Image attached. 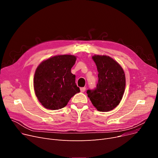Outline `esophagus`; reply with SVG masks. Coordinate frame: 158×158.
<instances>
[{"label": "esophagus", "mask_w": 158, "mask_h": 158, "mask_svg": "<svg viewBox=\"0 0 158 158\" xmlns=\"http://www.w3.org/2000/svg\"><path fill=\"white\" fill-rule=\"evenodd\" d=\"M85 87H81V88H80V91H81V93L85 92Z\"/></svg>", "instance_id": "obj_1"}]
</instances>
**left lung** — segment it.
Listing matches in <instances>:
<instances>
[{"label": "left lung", "instance_id": "1", "mask_svg": "<svg viewBox=\"0 0 158 158\" xmlns=\"http://www.w3.org/2000/svg\"><path fill=\"white\" fill-rule=\"evenodd\" d=\"M93 60L98 72V81L94 89H88L87 94L98 110L107 112L116 107L125 87V76L122 67L107 56L95 55Z\"/></svg>", "mask_w": 158, "mask_h": 158}]
</instances>
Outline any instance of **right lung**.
<instances>
[{
  "mask_svg": "<svg viewBox=\"0 0 158 158\" xmlns=\"http://www.w3.org/2000/svg\"><path fill=\"white\" fill-rule=\"evenodd\" d=\"M76 60L73 55H58L44 61L36 68L34 89L37 98L45 108L62 109L80 92L75 75L71 71Z\"/></svg>",
  "mask_w": 158,
  "mask_h": 158,
  "instance_id": "obj_1",
  "label": "right lung"
}]
</instances>
